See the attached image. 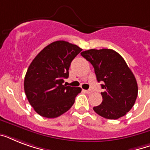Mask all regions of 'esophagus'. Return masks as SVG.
Listing matches in <instances>:
<instances>
[{"label": "esophagus", "instance_id": "1", "mask_svg": "<svg viewBox=\"0 0 150 150\" xmlns=\"http://www.w3.org/2000/svg\"><path fill=\"white\" fill-rule=\"evenodd\" d=\"M84 92L87 94H90L93 93V91H92V90H90V89H89V90H84Z\"/></svg>", "mask_w": 150, "mask_h": 150}]
</instances>
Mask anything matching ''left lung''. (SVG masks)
Wrapping results in <instances>:
<instances>
[{"label":"left lung","mask_w":150,"mask_h":150,"mask_svg":"<svg viewBox=\"0 0 150 150\" xmlns=\"http://www.w3.org/2000/svg\"><path fill=\"white\" fill-rule=\"evenodd\" d=\"M81 55L91 63L97 81L103 82V101L93 107L94 111L111 120L125 116L138 96L137 82L125 61L111 49H91L82 52Z\"/></svg>","instance_id":"left-lung-1"}]
</instances>
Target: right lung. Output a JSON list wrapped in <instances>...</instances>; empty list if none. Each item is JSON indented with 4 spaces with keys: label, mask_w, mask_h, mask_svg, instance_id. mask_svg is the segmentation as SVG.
<instances>
[{
    "label": "right lung",
    "mask_w": 150,
    "mask_h": 150,
    "mask_svg": "<svg viewBox=\"0 0 150 150\" xmlns=\"http://www.w3.org/2000/svg\"><path fill=\"white\" fill-rule=\"evenodd\" d=\"M82 49L64 40L53 42L39 53L25 76L24 89L29 103L40 116L54 118L72 107L80 87L63 85L69 67Z\"/></svg>",
    "instance_id": "add662e5"
}]
</instances>
